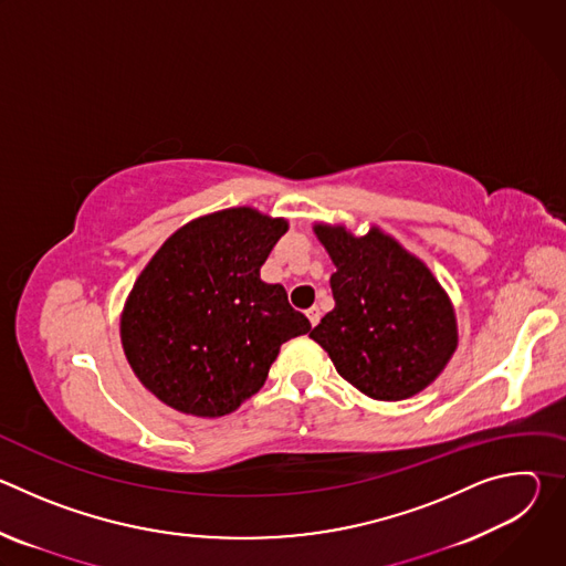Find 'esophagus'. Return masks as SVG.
Listing matches in <instances>:
<instances>
[{"mask_svg":"<svg viewBox=\"0 0 566 566\" xmlns=\"http://www.w3.org/2000/svg\"><path fill=\"white\" fill-rule=\"evenodd\" d=\"M319 306H311V308H306V317H308V322H311V327H315L317 322H319Z\"/></svg>","mask_w":566,"mask_h":566,"instance_id":"esophagus-1","label":"esophagus"}]
</instances>
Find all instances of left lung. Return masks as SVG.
I'll return each instance as SVG.
<instances>
[{"label": "left lung", "mask_w": 566, "mask_h": 566, "mask_svg": "<svg viewBox=\"0 0 566 566\" xmlns=\"http://www.w3.org/2000/svg\"><path fill=\"white\" fill-rule=\"evenodd\" d=\"M313 230L336 264V306L308 336L369 398L402 400L426 389L457 349V317L441 284L376 226L363 237L345 226Z\"/></svg>", "instance_id": "1"}]
</instances>
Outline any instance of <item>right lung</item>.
Returning a JSON list of instances; mask_svg holds the SVG:
<instances>
[{
    "instance_id": "add662e5",
    "label": "right lung",
    "mask_w": 566,
    "mask_h": 566,
    "mask_svg": "<svg viewBox=\"0 0 566 566\" xmlns=\"http://www.w3.org/2000/svg\"><path fill=\"white\" fill-rule=\"evenodd\" d=\"M284 219L228 208L179 228L138 275L120 340L138 380L166 406L223 417L260 391L280 347L311 322L260 269Z\"/></svg>"
}]
</instances>
